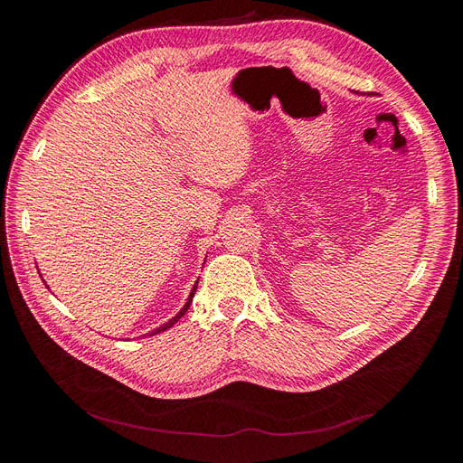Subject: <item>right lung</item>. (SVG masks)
<instances>
[{"label":"right lung","instance_id":"right-lung-1","mask_svg":"<svg viewBox=\"0 0 463 463\" xmlns=\"http://www.w3.org/2000/svg\"><path fill=\"white\" fill-rule=\"evenodd\" d=\"M197 284H199V279H197V282H194V286H193V289H191V293H189V298H187V301H185V305L184 307H181V311L175 315V317H172L170 320H167V322H164V325L162 326H158L156 330H152L148 335H154V334H160V332H164V330H167V328H172L174 325H175V322L181 318V317H184L185 313H187V309H189V305H191V301H193V296H194V289H197ZM48 288V286H46Z\"/></svg>","mask_w":463,"mask_h":463}]
</instances>
